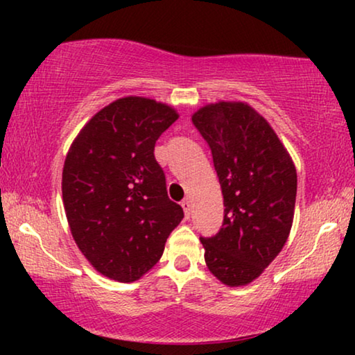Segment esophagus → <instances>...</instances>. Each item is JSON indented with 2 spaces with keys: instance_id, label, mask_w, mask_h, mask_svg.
<instances>
[{
  "instance_id": "obj_1",
  "label": "esophagus",
  "mask_w": 355,
  "mask_h": 355,
  "mask_svg": "<svg viewBox=\"0 0 355 355\" xmlns=\"http://www.w3.org/2000/svg\"><path fill=\"white\" fill-rule=\"evenodd\" d=\"M182 210H184V215H186V218L189 220V216H191V211H192V202L191 200H184L181 203Z\"/></svg>"
}]
</instances>
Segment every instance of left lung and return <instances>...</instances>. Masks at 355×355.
<instances>
[{
    "label": "left lung",
    "instance_id": "left-lung-1",
    "mask_svg": "<svg viewBox=\"0 0 355 355\" xmlns=\"http://www.w3.org/2000/svg\"><path fill=\"white\" fill-rule=\"evenodd\" d=\"M192 123L211 148L225 200L216 236L200 237L205 263L223 284L259 278L288 241L297 173L268 121L244 101L202 106Z\"/></svg>",
    "mask_w": 355,
    "mask_h": 355
}]
</instances>
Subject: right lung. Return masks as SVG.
I'll list each match as a JSON object with an SVG mask.
<instances>
[{
	"label": "right lung",
	"mask_w": 355,
	"mask_h": 355,
	"mask_svg": "<svg viewBox=\"0 0 355 355\" xmlns=\"http://www.w3.org/2000/svg\"><path fill=\"white\" fill-rule=\"evenodd\" d=\"M178 118L162 101L124 96L92 116L71 144L61 182L66 218L82 255L106 278H142L184 218L153 155Z\"/></svg>",
	"instance_id": "obj_1"
}]
</instances>
